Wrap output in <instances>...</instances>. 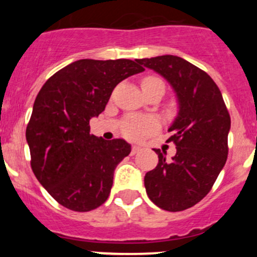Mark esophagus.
I'll return each mask as SVG.
<instances>
[{
	"instance_id": "34e87169",
	"label": "esophagus",
	"mask_w": 257,
	"mask_h": 257,
	"mask_svg": "<svg viewBox=\"0 0 257 257\" xmlns=\"http://www.w3.org/2000/svg\"><path fill=\"white\" fill-rule=\"evenodd\" d=\"M142 150V148L139 147V145H133V147H132V154H137V153H139Z\"/></svg>"
}]
</instances>
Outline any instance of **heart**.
<instances>
[{
  "mask_svg": "<svg viewBox=\"0 0 257 257\" xmlns=\"http://www.w3.org/2000/svg\"><path fill=\"white\" fill-rule=\"evenodd\" d=\"M157 84L164 85V83H163L162 79L158 78V77H145L142 80V89H147V88H150ZM157 128V120L154 118H152V116H128L124 120L121 131H123V134L126 138L138 141V139L144 138L148 134L154 132Z\"/></svg>",
  "mask_w": 257,
  "mask_h": 257,
  "instance_id": "obj_1",
  "label": "heart"
}]
</instances>
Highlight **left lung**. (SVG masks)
<instances>
[{"mask_svg":"<svg viewBox=\"0 0 257 257\" xmlns=\"http://www.w3.org/2000/svg\"><path fill=\"white\" fill-rule=\"evenodd\" d=\"M137 62L170 83L179 104L168 129L177 154L168 162L154 149L159 163L145 174V190L160 209L183 211L205 198L226 163L230 114L216 83L190 62L172 54Z\"/></svg>","mask_w":257,"mask_h":257,"instance_id":"obj_1","label":"left lung"}]
</instances>
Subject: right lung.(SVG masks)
<instances>
[{
    "label": "right lung",
    "mask_w": 257,
    "mask_h": 257,
    "mask_svg": "<svg viewBox=\"0 0 257 257\" xmlns=\"http://www.w3.org/2000/svg\"><path fill=\"white\" fill-rule=\"evenodd\" d=\"M143 71L131 59H79L38 92L26 129L31 167L64 208L90 211L109 196L114 170L132 148L90 134L89 120L104 110L118 83Z\"/></svg>",
    "instance_id": "add662e5"
}]
</instances>
